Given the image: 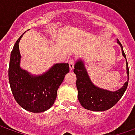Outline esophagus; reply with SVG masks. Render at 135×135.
<instances>
[{
  "mask_svg": "<svg viewBox=\"0 0 135 135\" xmlns=\"http://www.w3.org/2000/svg\"><path fill=\"white\" fill-rule=\"evenodd\" d=\"M74 60L70 59L69 61V68H70V70H73L74 69Z\"/></svg>",
  "mask_w": 135,
  "mask_h": 135,
  "instance_id": "1",
  "label": "esophagus"
}]
</instances>
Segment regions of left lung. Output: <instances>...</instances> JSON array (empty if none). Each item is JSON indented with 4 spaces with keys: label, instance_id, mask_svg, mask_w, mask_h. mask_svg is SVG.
I'll return each mask as SVG.
<instances>
[{
    "label": "left lung",
    "instance_id": "obj_1",
    "mask_svg": "<svg viewBox=\"0 0 135 135\" xmlns=\"http://www.w3.org/2000/svg\"><path fill=\"white\" fill-rule=\"evenodd\" d=\"M117 43L122 48V53L126 59V54L122 49L121 43L117 40ZM128 80L121 89L115 91L105 90L95 86L91 81L86 70L84 63L78 60L74 65V72L76 76V88L78 90V99L80 104L86 110L92 111H104L113 107L123 95L128 84L129 70L126 60Z\"/></svg>",
    "mask_w": 135,
    "mask_h": 135
}]
</instances>
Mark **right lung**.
Listing matches in <instances>:
<instances>
[{"label":"right lung","mask_w":135,"mask_h":135,"mask_svg":"<svg viewBox=\"0 0 135 135\" xmlns=\"http://www.w3.org/2000/svg\"><path fill=\"white\" fill-rule=\"evenodd\" d=\"M22 35L16 42L10 54L9 85L15 100L22 108L32 113H42L53 105L57 90L69 72V65L55 64L42 75L30 74L20 67L18 43Z\"/></svg>","instance_id":"right-lung-1"}]
</instances>
